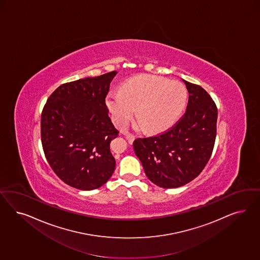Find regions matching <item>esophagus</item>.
<instances>
[{
	"label": "esophagus",
	"instance_id": "1",
	"mask_svg": "<svg viewBox=\"0 0 260 260\" xmlns=\"http://www.w3.org/2000/svg\"><path fill=\"white\" fill-rule=\"evenodd\" d=\"M123 134L126 136V140H127L129 144H132L134 142V136L133 134H128V133H126V132H123Z\"/></svg>",
	"mask_w": 260,
	"mask_h": 260
}]
</instances>
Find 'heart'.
Masks as SVG:
<instances>
[{"label": "heart", "mask_w": 260, "mask_h": 260, "mask_svg": "<svg viewBox=\"0 0 260 260\" xmlns=\"http://www.w3.org/2000/svg\"><path fill=\"white\" fill-rule=\"evenodd\" d=\"M187 89L178 81L143 75L126 83L121 92H110L107 106L115 124L125 126L137 109V117L149 132H159L179 118L187 103Z\"/></svg>", "instance_id": "1"}]
</instances>
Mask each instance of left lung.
<instances>
[{
    "mask_svg": "<svg viewBox=\"0 0 260 260\" xmlns=\"http://www.w3.org/2000/svg\"><path fill=\"white\" fill-rule=\"evenodd\" d=\"M189 92L184 115L162 134L134 142L146 175L161 188H178L203 171L216 137L217 108L203 87L183 80Z\"/></svg>",
    "mask_w": 260,
    "mask_h": 260,
    "instance_id": "8db88e82",
    "label": "left lung"
}]
</instances>
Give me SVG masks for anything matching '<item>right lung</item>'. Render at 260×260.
<instances>
[{"instance_id":"obj_1","label":"right lung","mask_w":260,"mask_h":260,"mask_svg":"<svg viewBox=\"0 0 260 260\" xmlns=\"http://www.w3.org/2000/svg\"><path fill=\"white\" fill-rule=\"evenodd\" d=\"M116 73L61 85L42 111L41 140L47 162L73 188L98 189L115 170L110 144L119 132L109 117L106 97Z\"/></svg>"}]
</instances>
